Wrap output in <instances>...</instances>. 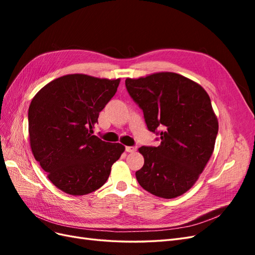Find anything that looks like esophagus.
<instances>
[{"label": "esophagus", "instance_id": "esophagus-1", "mask_svg": "<svg viewBox=\"0 0 255 255\" xmlns=\"http://www.w3.org/2000/svg\"><path fill=\"white\" fill-rule=\"evenodd\" d=\"M136 149H137L136 146H126V151L128 153H133L136 151Z\"/></svg>", "mask_w": 255, "mask_h": 255}]
</instances>
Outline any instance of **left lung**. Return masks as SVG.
<instances>
[{
  "instance_id": "left-lung-1",
  "label": "left lung",
  "mask_w": 255,
  "mask_h": 255,
  "mask_svg": "<svg viewBox=\"0 0 255 255\" xmlns=\"http://www.w3.org/2000/svg\"><path fill=\"white\" fill-rule=\"evenodd\" d=\"M126 86L149 130L160 138L157 146L138 149L144 158L136 171L138 183L159 198L185 194L204 170L218 134L210 96L198 83L173 72L128 78Z\"/></svg>"
}]
</instances>
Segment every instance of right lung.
Instances as JSON below:
<instances>
[{
  "mask_svg": "<svg viewBox=\"0 0 255 255\" xmlns=\"http://www.w3.org/2000/svg\"><path fill=\"white\" fill-rule=\"evenodd\" d=\"M120 79L68 74L45 85L28 107V135L35 159L66 194L83 196L105 184L125 145L94 133L99 114L115 96Z\"/></svg>",
  "mask_w": 255,
  "mask_h": 255,
  "instance_id": "add662e5",
  "label": "right lung"
}]
</instances>
